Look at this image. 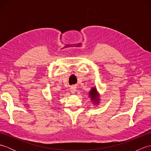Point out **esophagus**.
Wrapping results in <instances>:
<instances>
[{
	"mask_svg": "<svg viewBox=\"0 0 151 151\" xmlns=\"http://www.w3.org/2000/svg\"><path fill=\"white\" fill-rule=\"evenodd\" d=\"M76 91V88L75 86H72V87L70 88V92H71L72 93H75Z\"/></svg>",
	"mask_w": 151,
	"mask_h": 151,
	"instance_id": "obj_1",
	"label": "esophagus"
}]
</instances>
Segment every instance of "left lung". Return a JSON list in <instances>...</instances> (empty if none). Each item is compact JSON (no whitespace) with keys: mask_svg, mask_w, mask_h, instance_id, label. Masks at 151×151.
<instances>
[{"mask_svg":"<svg viewBox=\"0 0 151 151\" xmlns=\"http://www.w3.org/2000/svg\"><path fill=\"white\" fill-rule=\"evenodd\" d=\"M99 93L97 90V88L95 87L91 88V90L89 92V96L91 98V101L94 104H98L99 103Z\"/></svg>","mask_w":151,"mask_h":151,"instance_id":"left-lung-1","label":"left lung"}]
</instances>
